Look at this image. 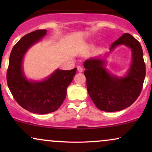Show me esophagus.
<instances>
[{"mask_svg": "<svg viewBox=\"0 0 152 152\" xmlns=\"http://www.w3.org/2000/svg\"><path fill=\"white\" fill-rule=\"evenodd\" d=\"M77 71H78V72L81 73L82 71H83V69H82L81 66H78V67H77Z\"/></svg>", "mask_w": 152, "mask_h": 152, "instance_id": "obj_1", "label": "esophagus"}]
</instances>
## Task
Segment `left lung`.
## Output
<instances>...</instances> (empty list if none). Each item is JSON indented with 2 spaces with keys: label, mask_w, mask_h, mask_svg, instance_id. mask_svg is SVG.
<instances>
[{
  "label": "left lung",
  "mask_w": 152,
  "mask_h": 152,
  "mask_svg": "<svg viewBox=\"0 0 152 152\" xmlns=\"http://www.w3.org/2000/svg\"><path fill=\"white\" fill-rule=\"evenodd\" d=\"M119 45L129 47L132 52V64L124 77L110 74L104 67L105 60L89 58L83 64L91 99L99 109L108 112L132 105L140 95L146 75L143 50L139 41L129 34H124L111 45L110 50Z\"/></svg>",
  "instance_id": "left-lung-1"
}]
</instances>
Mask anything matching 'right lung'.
<instances>
[{"instance_id": "add662e5", "label": "right lung", "mask_w": 152, "mask_h": 152, "mask_svg": "<svg viewBox=\"0 0 152 152\" xmlns=\"http://www.w3.org/2000/svg\"><path fill=\"white\" fill-rule=\"evenodd\" d=\"M46 32L45 29L36 30L19 40L10 52L6 76L8 88L17 103L27 111L38 114L53 112L60 107L77 69H57L42 81H30L26 78L22 69L24 55Z\"/></svg>"}]
</instances>
